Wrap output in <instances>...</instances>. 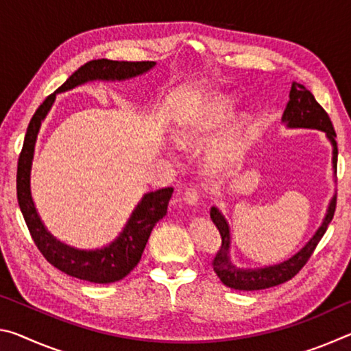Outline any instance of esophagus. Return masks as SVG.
<instances>
[{
	"instance_id": "34e87169",
	"label": "esophagus",
	"mask_w": 351,
	"mask_h": 351,
	"mask_svg": "<svg viewBox=\"0 0 351 351\" xmlns=\"http://www.w3.org/2000/svg\"><path fill=\"white\" fill-rule=\"evenodd\" d=\"M198 199H199V190H198V187H189V189H186V192H184V201H186L187 204H190V206L197 204Z\"/></svg>"
}]
</instances>
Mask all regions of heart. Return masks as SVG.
I'll return each mask as SVG.
<instances>
[{
	"label": "heart",
	"instance_id": "1",
	"mask_svg": "<svg viewBox=\"0 0 351 351\" xmlns=\"http://www.w3.org/2000/svg\"><path fill=\"white\" fill-rule=\"evenodd\" d=\"M234 111V105L226 97H213L203 108L198 110L192 117L181 123L178 128L175 141L180 147H187L195 144L201 138L212 132L213 128L221 125Z\"/></svg>",
	"mask_w": 351,
	"mask_h": 351
}]
</instances>
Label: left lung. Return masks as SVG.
<instances>
[{"mask_svg":"<svg viewBox=\"0 0 351 351\" xmlns=\"http://www.w3.org/2000/svg\"><path fill=\"white\" fill-rule=\"evenodd\" d=\"M282 122L288 128H316L324 132L326 138L332 145V170L337 169V144H336V133L332 128V123L330 121V116L326 114V111L317 104V100L314 99L313 94L306 90L304 85L294 82L289 91V100L287 104V108L283 111ZM336 210V195L331 198L328 209H326L325 218L322 224L319 226L310 241L300 249L299 252L294 254L293 257L282 261L278 265L265 266V268H239L232 263L229 255L230 247V230L229 224L223 217V213L219 212L218 207H212L210 209V218L213 224L217 226L221 235V246H219L215 258L212 261L213 271L218 276L226 287L241 289V291H257V289H266L271 287H277V285L288 282L289 278H293L297 272L304 268L308 258L311 257V254L316 249L317 243L322 239L324 234L326 232V228L331 223L332 215Z\"/></svg>","mask_w":351,"mask_h":351,"instance_id":"1","label":"left lung"}]
</instances>
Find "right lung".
<instances>
[{
    "label": "right lung",
    "instance_id": "add662e5",
    "mask_svg": "<svg viewBox=\"0 0 351 351\" xmlns=\"http://www.w3.org/2000/svg\"><path fill=\"white\" fill-rule=\"evenodd\" d=\"M154 62H116L108 58H99L83 64L58 90L47 96L29 122L25 136V144L19 158L16 170V198L23 217L27 224L32 240L38 251L52 266L68 276L91 283H112L122 280L139 263L152 230L159 219L167 213V206L173 189L165 187L148 192L141 198L132 212L125 228L114 241L100 249H77L57 240L47 232L43 221L35 209L31 195V169L35 142L41 122L49 112L56 100V94L73 90L93 80H127L147 73L154 66Z\"/></svg>",
    "mask_w": 351,
    "mask_h": 351
}]
</instances>
